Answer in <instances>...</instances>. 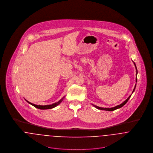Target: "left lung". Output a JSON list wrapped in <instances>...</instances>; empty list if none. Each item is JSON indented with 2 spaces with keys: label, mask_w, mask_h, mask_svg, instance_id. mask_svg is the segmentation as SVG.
I'll return each instance as SVG.
<instances>
[{
  "label": "left lung",
  "mask_w": 153,
  "mask_h": 153,
  "mask_svg": "<svg viewBox=\"0 0 153 153\" xmlns=\"http://www.w3.org/2000/svg\"><path fill=\"white\" fill-rule=\"evenodd\" d=\"M133 62V61H132ZM134 65H135V69H136V78H135V82H137V74H138V71H137V66H136V65H135V62H134ZM136 84H135V87H134V89H133V91H132V94L134 92V91H135V87H136ZM131 95H130L128 97V98L126 100V101H124L123 103H121V104H120V105H117V106H115V107H112V108H102V107H98V106H97V105H94V104H92L94 107H95L96 108H97V109H101V110H105V111H114V110H115V109H118V108H121L122 107H123L127 102H128V100L130 98V97H131Z\"/></svg>",
  "instance_id": "left-lung-1"
}]
</instances>
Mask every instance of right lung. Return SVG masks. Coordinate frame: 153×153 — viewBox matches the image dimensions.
<instances>
[{"instance_id": "right-lung-1", "label": "right lung", "mask_w": 153, "mask_h": 153, "mask_svg": "<svg viewBox=\"0 0 153 153\" xmlns=\"http://www.w3.org/2000/svg\"><path fill=\"white\" fill-rule=\"evenodd\" d=\"M64 98H65V96H64L62 98H61L59 101H58V102H55V103H53V104H50V105H36V104H32V103L29 102L28 101H27V100H25H25H26V101L27 102H28L29 104H30V105H33V107H35L36 108H38V109H52V108H55V107H56V106H58L59 104H60L61 103V102L63 101V100L64 99Z\"/></svg>"}]
</instances>
